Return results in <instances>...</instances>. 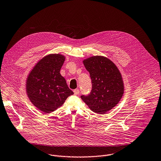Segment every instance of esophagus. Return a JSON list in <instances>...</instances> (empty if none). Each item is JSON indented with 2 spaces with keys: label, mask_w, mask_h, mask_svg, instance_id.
Here are the masks:
<instances>
[{
  "label": "esophagus",
  "mask_w": 161,
  "mask_h": 161,
  "mask_svg": "<svg viewBox=\"0 0 161 161\" xmlns=\"http://www.w3.org/2000/svg\"><path fill=\"white\" fill-rule=\"evenodd\" d=\"M73 92H74L75 95H78V94L80 93V90H78V89H75V90H74Z\"/></svg>",
  "instance_id": "obj_1"
}]
</instances>
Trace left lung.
<instances>
[{
	"label": "left lung",
	"instance_id": "obj_1",
	"mask_svg": "<svg viewBox=\"0 0 161 161\" xmlns=\"http://www.w3.org/2000/svg\"><path fill=\"white\" fill-rule=\"evenodd\" d=\"M90 73L92 88L83 101L93 112L104 114L114 108L122 98L124 86L121 73L115 64L104 56H95L83 61Z\"/></svg>",
	"mask_w": 161,
	"mask_h": 161
}]
</instances>
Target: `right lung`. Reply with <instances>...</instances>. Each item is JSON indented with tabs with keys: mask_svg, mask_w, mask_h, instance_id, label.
I'll list each match as a JSON object with an SVG mask.
<instances>
[{
	"mask_svg": "<svg viewBox=\"0 0 161 161\" xmlns=\"http://www.w3.org/2000/svg\"><path fill=\"white\" fill-rule=\"evenodd\" d=\"M64 59L65 57L59 54L44 57L35 65L27 79L26 92L29 100L44 114L54 111L74 94L60 74Z\"/></svg>",
	"mask_w": 161,
	"mask_h": 161,
	"instance_id": "right-lung-1",
	"label": "right lung"
}]
</instances>
